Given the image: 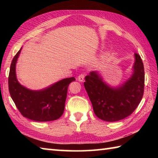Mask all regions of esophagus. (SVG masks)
Here are the masks:
<instances>
[{
	"mask_svg": "<svg viewBox=\"0 0 158 158\" xmlns=\"http://www.w3.org/2000/svg\"><path fill=\"white\" fill-rule=\"evenodd\" d=\"M77 79H78L79 81H84V74H81L78 77V78H77Z\"/></svg>",
	"mask_w": 158,
	"mask_h": 158,
	"instance_id": "esophagus-1",
	"label": "esophagus"
}]
</instances>
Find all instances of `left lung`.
Returning <instances> with one entry per match:
<instances>
[{"label": "left lung", "instance_id": "left-lung-1", "mask_svg": "<svg viewBox=\"0 0 158 158\" xmlns=\"http://www.w3.org/2000/svg\"><path fill=\"white\" fill-rule=\"evenodd\" d=\"M132 74L118 86L109 85L98 70L85 77L84 87L91 102L95 114L101 120L115 122L132 113L142 99L144 68L140 56L135 53Z\"/></svg>", "mask_w": 158, "mask_h": 158}]
</instances>
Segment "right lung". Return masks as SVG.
Wrapping results in <instances>:
<instances>
[{"mask_svg": "<svg viewBox=\"0 0 158 158\" xmlns=\"http://www.w3.org/2000/svg\"><path fill=\"white\" fill-rule=\"evenodd\" d=\"M21 50L13 58L8 77L9 91L15 105L23 116L32 121L46 122L59 118L65 109L68 85L75 78H65L41 90L27 89L19 82L16 74Z\"/></svg>", "mask_w": 158, "mask_h": 158, "instance_id": "right-lung-1", "label": "right lung"}]
</instances>
